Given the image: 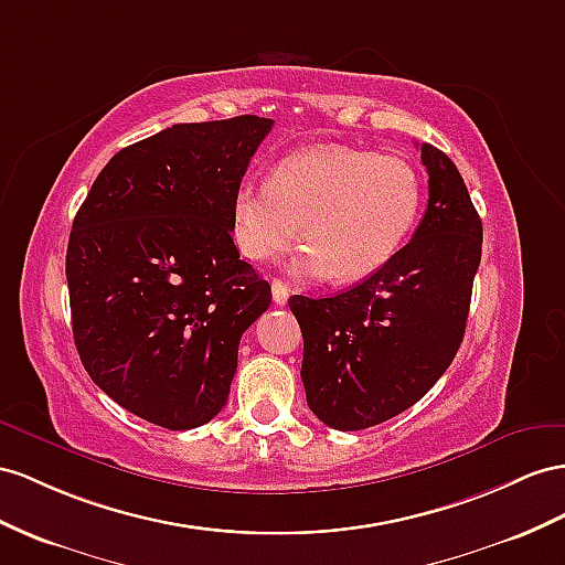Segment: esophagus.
Returning <instances> with one entry per match:
<instances>
[{
    "instance_id": "obj_1",
    "label": "esophagus",
    "mask_w": 565,
    "mask_h": 565,
    "mask_svg": "<svg viewBox=\"0 0 565 565\" xmlns=\"http://www.w3.org/2000/svg\"><path fill=\"white\" fill-rule=\"evenodd\" d=\"M288 296H291V291H288V286L284 281H279V279H274L271 281V298H274V302H277V306H286Z\"/></svg>"
}]
</instances>
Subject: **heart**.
Returning <instances> with one entry per match:
<instances>
[{"label":"heart","instance_id":"heart-1","mask_svg":"<svg viewBox=\"0 0 565 565\" xmlns=\"http://www.w3.org/2000/svg\"><path fill=\"white\" fill-rule=\"evenodd\" d=\"M423 181L411 162L351 145H310L286 154L267 183L241 181L231 198V238L243 257L271 263L306 241L296 267L360 281L406 243L420 214Z\"/></svg>","mask_w":565,"mask_h":565}]
</instances>
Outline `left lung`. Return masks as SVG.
Here are the masks:
<instances>
[{
	"mask_svg": "<svg viewBox=\"0 0 565 565\" xmlns=\"http://www.w3.org/2000/svg\"><path fill=\"white\" fill-rule=\"evenodd\" d=\"M427 212L388 265L331 298H288L302 331L308 406L329 427L367 429L411 408L466 334L482 222L460 171L423 145Z\"/></svg>",
	"mask_w": 565,
	"mask_h": 565,
	"instance_id": "1",
	"label": "left lung"
}]
</instances>
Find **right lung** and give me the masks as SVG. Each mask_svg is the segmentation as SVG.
Returning a JSON list of instances; mask_svg holds the SVG:
<instances>
[{
	"label": "right lung",
	"mask_w": 565,
	"mask_h": 565,
	"mask_svg": "<svg viewBox=\"0 0 565 565\" xmlns=\"http://www.w3.org/2000/svg\"><path fill=\"white\" fill-rule=\"evenodd\" d=\"M271 119L173 124L99 171L66 250L71 324L90 380L164 429L224 408L238 343L271 302L231 238V198Z\"/></svg>",
	"instance_id": "obj_1"
}]
</instances>
